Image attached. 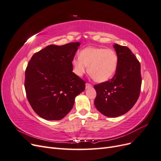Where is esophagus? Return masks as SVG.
Instances as JSON below:
<instances>
[{"mask_svg": "<svg viewBox=\"0 0 161 161\" xmlns=\"http://www.w3.org/2000/svg\"><path fill=\"white\" fill-rule=\"evenodd\" d=\"M92 87V85L90 83H88V82H86V89H88V88H91Z\"/></svg>", "mask_w": 161, "mask_h": 161, "instance_id": "1", "label": "esophagus"}]
</instances>
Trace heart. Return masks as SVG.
I'll list each match as a JSON object with an SVG mask.
<instances>
[{"label":"heart","mask_w":161,"mask_h":161,"mask_svg":"<svg viewBox=\"0 0 161 161\" xmlns=\"http://www.w3.org/2000/svg\"><path fill=\"white\" fill-rule=\"evenodd\" d=\"M118 64L116 52L110 48L87 47L80 51L79 58L72 61L73 71L76 75L82 76L88 70L97 82L109 80L115 73Z\"/></svg>","instance_id":"b5f03b06"}]
</instances>
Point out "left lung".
Listing matches in <instances>:
<instances>
[{
	"instance_id": "left-lung-1",
	"label": "left lung",
	"mask_w": 161,
	"mask_h": 161,
	"mask_svg": "<svg viewBox=\"0 0 161 161\" xmlns=\"http://www.w3.org/2000/svg\"><path fill=\"white\" fill-rule=\"evenodd\" d=\"M118 57L114 76L110 80L95 85L96 108L109 118L124 115L133 108L140 93L142 77L140 64L129 48L115 43Z\"/></svg>"
}]
</instances>
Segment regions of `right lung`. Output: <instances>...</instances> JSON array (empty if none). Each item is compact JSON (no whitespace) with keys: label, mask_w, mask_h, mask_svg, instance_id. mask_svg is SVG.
Wrapping results in <instances>:
<instances>
[{"label":"right lung","mask_w":161,"mask_h":161,"mask_svg":"<svg viewBox=\"0 0 161 161\" xmlns=\"http://www.w3.org/2000/svg\"><path fill=\"white\" fill-rule=\"evenodd\" d=\"M50 45L34 53L25 70V89L32 109L47 120H60L72 109L85 82L72 72V61L80 46Z\"/></svg>","instance_id":"obj_1"}]
</instances>
